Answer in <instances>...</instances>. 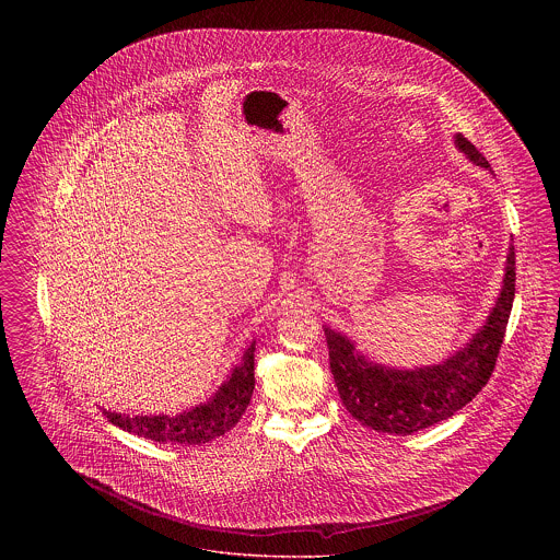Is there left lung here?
Instances as JSON below:
<instances>
[{
	"mask_svg": "<svg viewBox=\"0 0 560 560\" xmlns=\"http://www.w3.org/2000/svg\"><path fill=\"white\" fill-rule=\"evenodd\" d=\"M455 147L475 165L491 172L472 142L462 133ZM515 298V247L509 245L502 289L477 334L440 364L395 369L373 362L345 334L323 327L329 347V371L347 411L382 433L411 435L459 411L489 382Z\"/></svg>",
	"mask_w": 560,
	"mask_h": 560,
	"instance_id": "8db88e82",
	"label": "left lung"
}]
</instances>
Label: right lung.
Masks as SVG:
<instances>
[{
  "label": "right lung",
  "mask_w": 560,
  "mask_h": 560,
  "mask_svg": "<svg viewBox=\"0 0 560 560\" xmlns=\"http://www.w3.org/2000/svg\"><path fill=\"white\" fill-rule=\"evenodd\" d=\"M254 349L256 340L245 349L241 364L233 366L211 399L176 416H129L112 409H103V413L122 431L160 444H207L231 431L249 405L254 393Z\"/></svg>",
  "instance_id": "1"
}]
</instances>
